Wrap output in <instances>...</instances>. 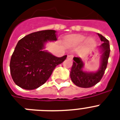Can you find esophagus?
Wrapping results in <instances>:
<instances>
[{"mask_svg": "<svg viewBox=\"0 0 120 120\" xmlns=\"http://www.w3.org/2000/svg\"><path fill=\"white\" fill-rule=\"evenodd\" d=\"M73 57H74V56H73V55H68V56H67V59H72Z\"/></svg>", "mask_w": 120, "mask_h": 120, "instance_id": "esophagus-1", "label": "esophagus"}]
</instances>
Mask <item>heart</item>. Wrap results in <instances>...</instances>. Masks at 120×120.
<instances>
[{"instance_id": "b5f03b06", "label": "heart", "mask_w": 120, "mask_h": 120, "mask_svg": "<svg viewBox=\"0 0 120 120\" xmlns=\"http://www.w3.org/2000/svg\"><path fill=\"white\" fill-rule=\"evenodd\" d=\"M86 39L84 36L80 34H73V35L68 36L65 39V44L68 45H76L81 44ZM86 42L89 44H92L94 42V39L89 38L87 39Z\"/></svg>"}]
</instances>
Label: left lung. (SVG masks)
Segmentation results:
<instances>
[{
	"instance_id": "obj_1",
	"label": "left lung",
	"mask_w": 120,
	"mask_h": 120,
	"mask_svg": "<svg viewBox=\"0 0 120 120\" xmlns=\"http://www.w3.org/2000/svg\"><path fill=\"white\" fill-rule=\"evenodd\" d=\"M103 44L99 47L101 49V65L98 71L87 72L82 70L84 62L80 58L74 57L73 64L70 71V78L76 86L82 88H89L94 86L100 81L107 67L108 59L110 54V45L109 41L100 34L98 33Z\"/></svg>"
}]
</instances>
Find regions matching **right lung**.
<instances>
[{
	"instance_id": "add662e5",
	"label": "right lung",
	"mask_w": 120,
	"mask_h": 120,
	"mask_svg": "<svg viewBox=\"0 0 120 120\" xmlns=\"http://www.w3.org/2000/svg\"><path fill=\"white\" fill-rule=\"evenodd\" d=\"M56 31L42 30L32 33L17 42L10 60V72L16 85L26 90H33L48 80L56 65L67 55L58 58L43 50L47 41L57 40Z\"/></svg>"
}]
</instances>
